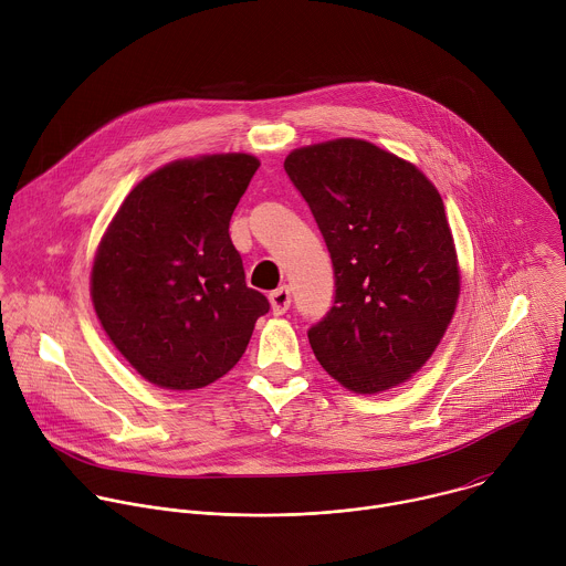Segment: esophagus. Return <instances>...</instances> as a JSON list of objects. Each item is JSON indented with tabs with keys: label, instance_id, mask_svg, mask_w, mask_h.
Here are the masks:
<instances>
[{
	"label": "esophagus",
	"instance_id": "1",
	"mask_svg": "<svg viewBox=\"0 0 566 566\" xmlns=\"http://www.w3.org/2000/svg\"><path fill=\"white\" fill-rule=\"evenodd\" d=\"M269 300H271L273 315H284L289 311V306H291V289L289 286H280V289H275L269 295Z\"/></svg>",
	"mask_w": 566,
	"mask_h": 566
}]
</instances>
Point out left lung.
<instances>
[{
    "label": "left lung",
    "mask_w": 566,
    "mask_h": 566,
    "mask_svg": "<svg viewBox=\"0 0 566 566\" xmlns=\"http://www.w3.org/2000/svg\"><path fill=\"white\" fill-rule=\"evenodd\" d=\"M284 170L333 262V306L308 328L317 361L355 394L398 387L431 357L460 295L440 193L364 139L297 148Z\"/></svg>",
    "instance_id": "left-lung-1"
}]
</instances>
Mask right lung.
<instances>
[{
    "label": "right lung",
    "mask_w": 566,
    "mask_h": 566,
    "mask_svg": "<svg viewBox=\"0 0 566 566\" xmlns=\"http://www.w3.org/2000/svg\"><path fill=\"white\" fill-rule=\"evenodd\" d=\"M258 168L253 155L229 153L150 172L97 249L95 313L117 350L161 389L191 391L222 378L271 308L247 286L229 235Z\"/></svg>",
    "instance_id": "add662e5"
}]
</instances>
